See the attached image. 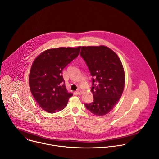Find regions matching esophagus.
I'll list each match as a JSON object with an SVG mask.
<instances>
[{"instance_id": "esophagus-1", "label": "esophagus", "mask_w": 159, "mask_h": 159, "mask_svg": "<svg viewBox=\"0 0 159 159\" xmlns=\"http://www.w3.org/2000/svg\"><path fill=\"white\" fill-rule=\"evenodd\" d=\"M77 93L78 94V95H81L82 94V90H80V89H78V90H77Z\"/></svg>"}]
</instances>
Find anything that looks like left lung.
<instances>
[{
	"label": "left lung",
	"mask_w": 159,
	"mask_h": 159,
	"mask_svg": "<svg viewBox=\"0 0 159 159\" xmlns=\"http://www.w3.org/2000/svg\"><path fill=\"white\" fill-rule=\"evenodd\" d=\"M81 57L91 76L93 101L85 107L93 115L102 116L110 112L123 93L125 73L118 55L104 46H82Z\"/></svg>",
	"instance_id": "obj_1"
}]
</instances>
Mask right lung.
Masks as SVG:
<instances>
[{
    "label": "right lung",
    "mask_w": 159,
    "mask_h": 159,
    "mask_svg": "<svg viewBox=\"0 0 159 159\" xmlns=\"http://www.w3.org/2000/svg\"><path fill=\"white\" fill-rule=\"evenodd\" d=\"M80 48L49 49L34 61L29 75L30 89L45 111L53 113L66 107L72 94L67 91L62 70L78 56Z\"/></svg>",
    "instance_id": "right-lung-1"
}]
</instances>
